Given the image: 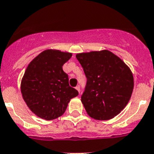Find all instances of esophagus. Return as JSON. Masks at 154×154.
I'll use <instances>...</instances> for the list:
<instances>
[{
    "mask_svg": "<svg viewBox=\"0 0 154 154\" xmlns=\"http://www.w3.org/2000/svg\"><path fill=\"white\" fill-rule=\"evenodd\" d=\"M76 89H77V91H78V92L80 93V91H81V87H80V85L77 86V87H76Z\"/></svg>",
    "mask_w": 154,
    "mask_h": 154,
    "instance_id": "obj_1",
    "label": "esophagus"
}]
</instances>
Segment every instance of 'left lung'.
<instances>
[{
	"label": "left lung",
	"mask_w": 154,
	"mask_h": 154,
	"mask_svg": "<svg viewBox=\"0 0 154 154\" xmlns=\"http://www.w3.org/2000/svg\"><path fill=\"white\" fill-rule=\"evenodd\" d=\"M87 78L81 95L88 114L106 121L117 116L126 106L134 88L131 70L108 50L76 55Z\"/></svg>",
	"instance_id": "obj_1"
}]
</instances>
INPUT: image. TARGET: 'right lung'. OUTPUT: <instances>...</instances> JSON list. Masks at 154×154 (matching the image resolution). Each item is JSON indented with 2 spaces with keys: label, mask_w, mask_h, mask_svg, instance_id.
<instances>
[{
  "label": "right lung",
  "mask_w": 154,
  "mask_h": 154,
  "mask_svg": "<svg viewBox=\"0 0 154 154\" xmlns=\"http://www.w3.org/2000/svg\"><path fill=\"white\" fill-rule=\"evenodd\" d=\"M72 54L46 50L27 66L21 83L23 98L30 110L48 121L65 113L69 100L78 91L69 85L63 66Z\"/></svg>",
  "instance_id": "add662e5"
}]
</instances>
